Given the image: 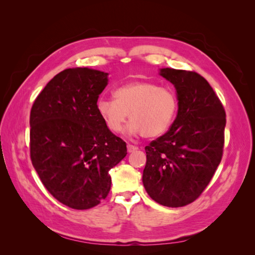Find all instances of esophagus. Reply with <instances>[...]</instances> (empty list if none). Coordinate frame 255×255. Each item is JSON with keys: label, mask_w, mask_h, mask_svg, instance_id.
Wrapping results in <instances>:
<instances>
[{"label": "esophagus", "mask_w": 255, "mask_h": 255, "mask_svg": "<svg viewBox=\"0 0 255 255\" xmlns=\"http://www.w3.org/2000/svg\"><path fill=\"white\" fill-rule=\"evenodd\" d=\"M136 150H138V148L136 145H133V144H128V153H132V152H135Z\"/></svg>", "instance_id": "1"}]
</instances>
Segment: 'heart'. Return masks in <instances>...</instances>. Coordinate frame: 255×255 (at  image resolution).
<instances>
[{"label": "heart", "instance_id": "b5f03b06", "mask_svg": "<svg viewBox=\"0 0 255 255\" xmlns=\"http://www.w3.org/2000/svg\"><path fill=\"white\" fill-rule=\"evenodd\" d=\"M114 99L101 98L97 111L106 128L119 133L128 118V133L130 136L142 134L145 138H155L166 133L175 117L179 100L169 87L158 86L153 82H133L119 87Z\"/></svg>", "mask_w": 255, "mask_h": 255}]
</instances>
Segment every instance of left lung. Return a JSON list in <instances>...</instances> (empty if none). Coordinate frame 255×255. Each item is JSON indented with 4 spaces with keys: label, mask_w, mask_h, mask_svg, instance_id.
Listing matches in <instances>:
<instances>
[{
    "label": "left lung",
    "mask_w": 255,
    "mask_h": 255,
    "mask_svg": "<svg viewBox=\"0 0 255 255\" xmlns=\"http://www.w3.org/2000/svg\"><path fill=\"white\" fill-rule=\"evenodd\" d=\"M159 74L174 85L179 110L168 132L144 148L142 183L155 202L181 207L200 197L220 164L226 112L199 73L164 68Z\"/></svg>",
    "instance_id": "obj_1"
}]
</instances>
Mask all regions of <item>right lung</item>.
I'll use <instances>...</instances> for the list:
<instances>
[{"mask_svg":"<svg viewBox=\"0 0 255 255\" xmlns=\"http://www.w3.org/2000/svg\"><path fill=\"white\" fill-rule=\"evenodd\" d=\"M107 75L66 69L47 84L30 110L32 164L50 194L74 210L101 203L111 190L110 170L127 155V143L97 111Z\"/></svg>","mask_w":255,"mask_h":255,"instance_id":"right-lung-1","label":"right lung"}]
</instances>
